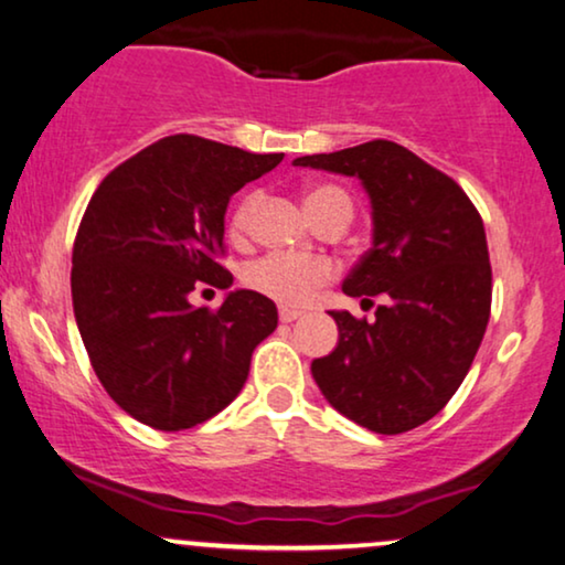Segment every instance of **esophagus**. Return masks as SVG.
<instances>
[{"instance_id": "1", "label": "esophagus", "mask_w": 565, "mask_h": 565, "mask_svg": "<svg viewBox=\"0 0 565 565\" xmlns=\"http://www.w3.org/2000/svg\"><path fill=\"white\" fill-rule=\"evenodd\" d=\"M300 317H303V311L288 309V306H280V321H285V324H288V321H296Z\"/></svg>"}]
</instances>
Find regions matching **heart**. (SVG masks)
<instances>
[{"label":"heart","instance_id":"1","mask_svg":"<svg viewBox=\"0 0 565 565\" xmlns=\"http://www.w3.org/2000/svg\"><path fill=\"white\" fill-rule=\"evenodd\" d=\"M262 194L252 192L238 202L236 212H233V231L246 233L252 225L254 212L259 207ZM306 210L313 223L321 220L329 212H345L350 215V200L345 192L337 186H313L306 192ZM334 277V265L324 256H296V254H267L262 259L252 262L244 269L246 288H252L259 296L273 298L282 306H300L306 303L317 288L329 282Z\"/></svg>","mask_w":565,"mask_h":565}]
</instances>
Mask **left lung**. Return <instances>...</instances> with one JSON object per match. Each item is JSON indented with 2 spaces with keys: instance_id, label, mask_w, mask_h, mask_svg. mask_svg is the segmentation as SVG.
<instances>
[{
  "instance_id": "1",
  "label": "left lung",
  "mask_w": 565,
  "mask_h": 565,
  "mask_svg": "<svg viewBox=\"0 0 565 565\" xmlns=\"http://www.w3.org/2000/svg\"><path fill=\"white\" fill-rule=\"evenodd\" d=\"M355 175L371 200L373 244L342 290L376 319L329 311L340 340L311 363L329 405L373 434H405L441 413L478 353L493 275L480 212L457 181L390 139L292 160Z\"/></svg>"
}]
</instances>
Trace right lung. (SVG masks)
Listing matches in <instances>:
<instances>
[{"label": "right lung", "instance_id": "add662e5", "mask_svg": "<svg viewBox=\"0 0 565 565\" xmlns=\"http://www.w3.org/2000/svg\"><path fill=\"white\" fill-rule=\"evenodd\" d=\"M282 158L173 135L95 189L72 248V306L95 376L145 426L194 428L228 407L275 332L277 309L259 292L231 290L217 311L194 309L189 292L231 288L217 265L225 210Z\"/></svg>", "mask_w": 565, "mask_h": 565}]
</instances>
